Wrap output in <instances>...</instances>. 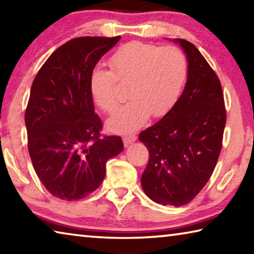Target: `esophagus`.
Instances as JSON below:
<instances>
[{
	"label": "esophagus",
	"instance_id": "1",
	"mask_svg": "<svg viewBox=\"0 0 254 254\" xmlns=\"http://www.w3.org/2000/svg\"><path fill=\"white\" fill-rule=\"evenodd\" d=\"M135 139H136V136L134 134H131V132L130 134H126L123 137L125 146H128V145L131 144L132 142H135Z\"/></svg>",
	"mask_w": 254,
	"mask_h": 254
}]
</instances>
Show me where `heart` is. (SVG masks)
I'll return each instance as SVG.
<instances>
[{
    "instance_id": "b5f03b06",
    "label": "heart",
    "mask_w": 254,
    "mask_h": 254,
    "mask_svg": "<svg viewBox=\"0 0 254 254\" xmlns=\"http://www.w3.org/2000/svg\"><path fill=\"white\" fill-rule=\"evenodd\" d=\"M110 69L95 66L89 89L93 102L105 112L119 103L118 83L129 84L130 99L108 122L111 130L135 129L149 115L160 117L176 105L188 76V60L177 46L131 41L119 47L109 60Z\"/></svg>"
}]
</instances>
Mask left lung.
Returning a JSON list of instances; mask_svg holds the SVG:
<instances>
[{
    "instance_id": "8db88e82",
    "label": "left lung",
    "mask_w": 254,
    "mask_h": 254,
    "mask_svg": "<svg viewBox=\"0 0 254 254\" xmlns=\"http://www.w3.org/2000/svg\"><path fill=\"white\" fill-rule=\"evenodd\" d=\"M188 60L184 92L160 122L140 132L148 163L144 192L157 203L184 206L200 192L221 154L226 124L221 81L193 44L177 39Z\"/></svg>"
}]
</instances>
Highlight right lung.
I'll use <instances>...</instances> for the list:
<instances>
[{"instance_id": "obj_1", "label": "right lung", "mask_w": 254, "mask_h": 254, "mask_svg": "<svg viewBox=\"0 0 254 254\" xmlns=\"http://www.w3.org/2000/svg\"><path fill=\"white\" fill-rule=\"evenodd\" d=\"M116 37H77L57 48L32 82L24 114L28 151L44 187L62 200H78L97 190L106 164L123 151L120 136L101 135L90 74Z\"/></svg>"}]
</instances>
